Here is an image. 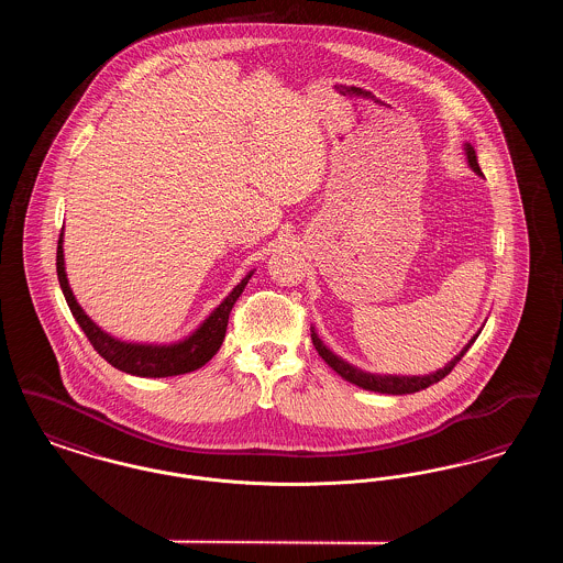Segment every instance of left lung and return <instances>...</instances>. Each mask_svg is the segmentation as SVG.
I'll list each match as a JSON object with an SVG mask.
<instances>
[{
    "instance_id": "left-lung-1",
    "label": "left lung",
    "mask_w": 563,
    "mask_h": 563,
    "mask_svg": "<svg viewBox=\"0 0 563 563\" xmlns=\"http://www.w3.org/2000/svg\"><path fill=\"white\" fill-rule=\"evenodd\" d=\"M466 156H468V164L475 173L482 175V168L477 164V156H475V150L471 145H466ZM475 338L466 344V349L462 350L454 361H450L443 369L434 372L430 375H413V377H407V375H374L365 374L356 367L349 365L346 361H342L340 356H335L331 350H327V346L319 340V335L312 331V344L317 352L324 358V363L335 372L338 375H342L344 379H349L352 384L365 388V390H374V393H384V395H409V393H418L422 388H429L432 384L441 382L448 374H452V369L455 367V363H460V358L466 354V350L473 346Z\"/></svg>"
}]
</instances>
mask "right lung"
<instances>
[{"label":"right lung","instance_id":"obj_1","mask_svg":"<svg viewBox=\"0 0 563 563\" xmlns=\"http://www.w3.org/2000/svg\"><path fill=\"white\" fill-rule=\"evenodd\" d=\"M56 274L74 319L80 324L92 349L97 350L111 367L124 374L139 375V377H168V375L196 372L198 367H202L213 358L214 352L221 349V342L225 338L230 312L253 272L242 278L241 283L234 287V291L219 303V308H214L213 314L202 322L188 340L170 346H143V344L120 342L86 317V312L81 310L80 303L76 301L67 283L65 262H63V234L58 236V246H56Z\"/></svg>","mask_w":563,"mask_h":563}]
</instances>
